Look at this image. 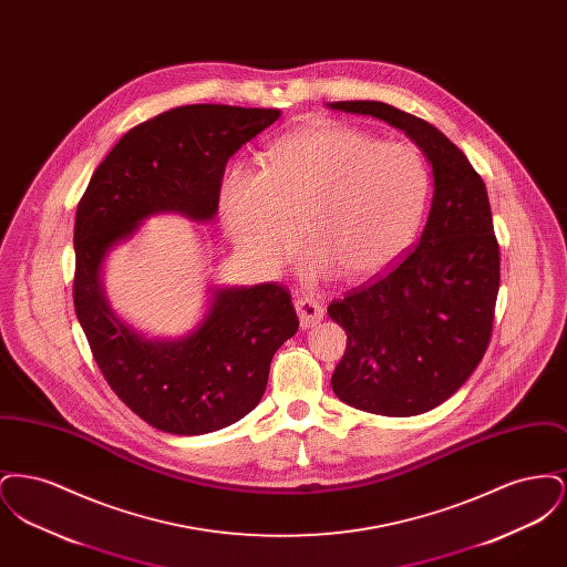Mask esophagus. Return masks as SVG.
Listing matches in <instances>:
<instances>
[{"label": "esophagus", "mask_w": 567, "mask_h": 567, "mask_svg": "<svg viewBox=\"0 0 567 567\" xmlns=\"http://www.w3.org/2000/svg\"><path fill=\"white\" fill-rule=\"evenodd\" d=\"M297 317H299V323L303 329H310V327H317V324L323 321L324 308L323 303L315 297H301L296 301Z\"/></svg>", "instance_id": "1"}]
</instances>
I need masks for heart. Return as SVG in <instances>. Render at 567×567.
<instances>
[{
  "mask_svg": "<svg viewBox=\"0 0 567 567\" xmlns=\"http://www.w3.org/2000/svg\"><path fill=\"white\" fill-rule=\"evenodd\" d=\"M430 195L432 174L416 146L317 121L271 142L261 172L231 165L218 202L227 236L252 266L278 270L301 223L308 276L340 271L368 282L410 250Z\"/></svg>",
  "mask_w": 567,
  "mask_h": 567,
  "instance_id": "b5f03b06",
  "label": "heart"
}]
</instances>
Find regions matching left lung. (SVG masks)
<instances>
[{"mask_svg": "<svg viewBox=\"0 0 567 567\" xmlns=\"http://www.w3.org/2000/svg\"><path fill=\"white\" fill-rule=\"evenodd\" d=\"M327 106L402 130L432 163V210L414 250L327 308L347 331L333 393L382 416L423 414L457 393L491 340L499 246L485 183L463 151L419 116L382 102Z\"/></svg>", "mask_w": 567, "mask_h": 567, "instance_id": "1", "label": "left lung"}]
</instances>
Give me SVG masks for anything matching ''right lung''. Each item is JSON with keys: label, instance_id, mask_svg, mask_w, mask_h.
<instances>
[{"label": "right lung", "instance_id": "add662e5", "mask_svg": "<svg viewBox=\"0 0 567 567\" xmlns=\"http://www.w3.org/2000/svg\"><path fill=\"white\" fill-rule=\"evenodd\" d=\"M280 110L190 104L140 123L93 172L76 208L74 308L93 359L121 402L162 432L223 430L261 402L274 352L296 336L291 293L266 282L210 289L202 323L183 338H146L121 321L102 266L148 216L213 220L229 157Z\"/></svg>", "mask_w": 567, "mask_h": 567}]
</instances>
